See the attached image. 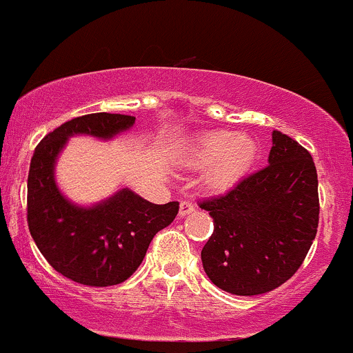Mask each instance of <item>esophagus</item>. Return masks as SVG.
Instances as JSON below:
<instances>
[{
    "label": "esophagus",
    "mask_w": 353,
    "mask_h": 353,
    "mask_svg": "<svg viewBox=\"0 0 353 353\" xmlns=\"http://www.w3.org/2000/svg\"><path fill=\"white\" fill-rule=\"evenodd\" d=\"M194 204L192 203H189V201H183V203H181V206H179V216H188V214H191L192 211H194Z\"/></svg>",
    "instance_id": "1"
}]
</instances>
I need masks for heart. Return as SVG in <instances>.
I'll return each mask as SVG.
<instances>
[{
    "instance_id": "1",
    "label": "heart",
    "mask_w": 353,
    "mask_h": 353,
    "mask_svg": "<svg viewBox=\"0 0 353 353\" xmlns=\"http://www.w3.org/2000/svg\"><path fill=\"white\" fill-rule=\"evenodd\" d=\"M258 157V145L248 135L233 130H211L196 139L188 152L194 168H208L206 183L212 191H226L251 169Z\"/></svg>"
}]
</instances>
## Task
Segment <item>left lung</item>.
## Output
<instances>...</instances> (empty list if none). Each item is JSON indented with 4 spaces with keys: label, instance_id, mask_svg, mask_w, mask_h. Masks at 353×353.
I'll list each match as a JSON object with an SVG mask.
<instances>
[{
    "label": "left lung",
    "instance_id": "8db88e82",
    "mask_svg": "<svg viewBox=\"0 0 353 353\" xmlns=\"http://www.w3.org/2000/svg\"><path fill=\"white\" fill-rule=\"evenodd\" d=\"M268 165L223 196L199 203L214 231L201 251L218 288L239 296L271 292L296 273L319 228V179L312 156L273 130Z\"/></svg>",
    "mask_w": 353,
    "mask_h": 353
}]
</instances>
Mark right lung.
<instances>
[{
  "label": "right lung",
  "mask_w": 353,
  "mask_h": 353,
  "mask_svg": "<svg viewBox=\"0 0 353 353\" xmlns=\"http://www.w3.org/2000/svg\"><path fill=\"white\" fill-rule=\"evenodd\" d=\"M134 123L132 115L107 112L72 119L41 139L30 162V234L46 261L80 285L112 286L132 276L154 236L179 211L177 201L154 204L127 188L83 208L58 189L57 159L72 135L108 141Z\"/></svg>",
  "instance_id": "right-lung-1"
}]
</instances>
